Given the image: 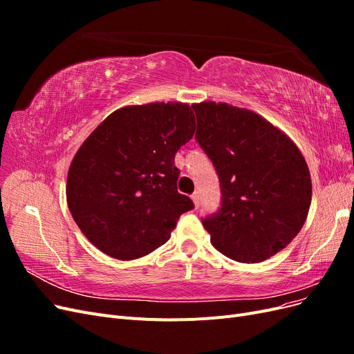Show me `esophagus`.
Instances as JSON below:
<instances>
[{
	"instance_id": "1",
	"label": "esophagus",
	"mask_w": 354,
	"mask_h": 354,
	"mask_svg": "<svg viewBox=\"0 0 354 354\" xmlns=\"http://www.w3.org/2000/svg\"><path fill=\"white\" fill-rule=\"evenodd\" d=\"M192 201H194L195 207H196V208H199V201H201V198H199V192H195V194L192 195Z\"/></svg>"
}]
</instances>
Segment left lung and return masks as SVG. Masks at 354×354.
<instances>
[{
	"label": "left lung",
	"mask_w": 354,
	"mask_h": 354,
	"mask_svg": "<svg viewBox=\"0 0 354 354\" xmlns=\"http://www.w3.org/2000/svg\"><path fill=\"white\" fill-rule=\"evenodd\" d=\"M192 108L195 140L220 181V207L202 218L214 248L239 263L270 259L307 218L312 180L301 152L251 111L214 102Z\"/></svg>",
	"instance_id": "1"
}]
</instances>
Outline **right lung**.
I'll list each match as a JSON object with an SVG mask.
<instances>
[{
    "label": "right lung",
    "mask_w": 354,
    "mask_h": 354,
    "mask_svg": "<svg viewBox=\"0 0 354 354\" xmlns=\"http://www.w3.org/2000/svg\"><path fill=\"white\" fill-rule=\"evenodd\" d=\"M195 133L186 103L128 106L111 113L75 155L68 207L94 246L118 260L151 254L195 205L178 194V149Z\"/></svg>",
    "instance_id": "1"
}]
</instances>
